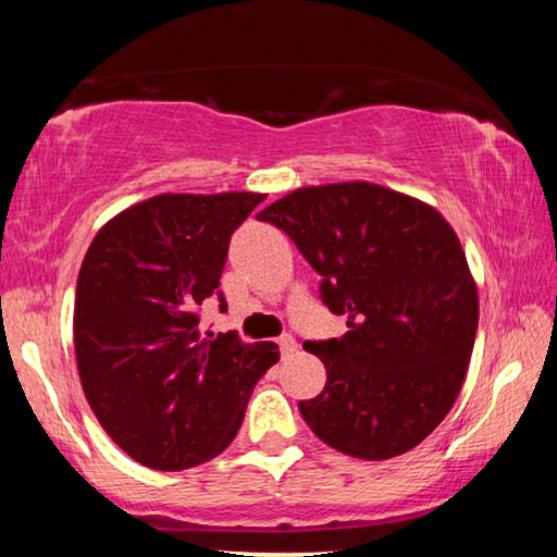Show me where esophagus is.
<instances>
[{"mask_svg":"<svg viewBox=\"0 0 557 557\" xmlns=\"http://www.w3.org/2000/svg\"><path fill=\"white\" fill-rule=\"evenodd\" d=\"M277 346H280V354L282 356H289V354H295V348H297V342L292 336H280L277 338Z\"/></svg>","mask_w":557,"mask_h":557,"instance_id":"1","label":"esophagus"}]
</instances>
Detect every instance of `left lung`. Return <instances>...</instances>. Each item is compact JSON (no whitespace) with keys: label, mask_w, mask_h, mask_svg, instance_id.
Wrapping results in <instances>:
<instances>
[{"label":"left lung","mask_w":557,"mask_h":557,"mask_svg":"<svg viewBox=\"0 0 557 557\" xmlns=\"http://www.w3.org/2000/svg\"><path fill=\"white\" fill-rule=\"evenodd\" d=\"M322 275V301L348 332L307 342L324 391L299 400L314 435L381 461L418 447L451 410L479 324L457 233L432 206L369 182L305 186L258 213Z\"/></svg>","instance_id":"1"}]
</instances>
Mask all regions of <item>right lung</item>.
<instances>
[{
	"label": "right lung",
	"instance_id": "1",
	"mask_svg": "<svg viewBox=\"0 0 557 557\" xmlns=\"http://www.w3.org/2000/svg\"><path fill=\"white\" fill-rule=\"evenodd\" d=\"M262 194H159L92 238L75 287L73 342L83 391L102 430L149 469L209 461L238 435L275 344L203 338L199 309L219 280L235 228Z\"/></svg>",
	"mask_w": 557,
	"mask_h": 557
}]
</instances>
